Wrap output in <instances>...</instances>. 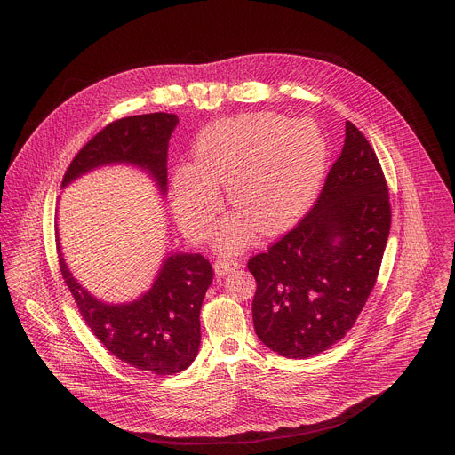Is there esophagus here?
<instances>
[{
    "label": "esophagus",
    "mask_w": 455,
    "mask_h": 455,
    "mask_svg": "<svg viewBox=\"0 0 455 455\" xmlns=\"http://www.w3.org/2000/svg\"><path fill=\"white\" fill-rule=\"evenodd\" d=\"M241 265L237 261H234V259H216L214 261V272L218 275H227L230 272H235Z\"/></svg>",
    "instance_id": "esophagus-1"
}]
</instances>
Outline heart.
Masks as SVG:
<instances>
[{
	"label": "heart",
	"instance_id": "1",
	"mask_svg": "<svg viewBox=\"0 0 455 455\" xmlns=\"http://www.w3.org/2000/svg\"><path fill=\"white\" fill-rule=\"evenodd\" d=\"M328 144L307 120L290 124L274 113L225 118L200 135L194 165L174 171V212L190 239H204L221 205L218 187L235 212L221 225L216 244L239 251L253 228L261 235L288 230L311 205L326 174Z\"/></svg>",
	"mask_w": 455,
	"mask_h": 455
}]
</instances>
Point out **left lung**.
<instances>
[{
	"instance_id": "left-lung-1",
	"label": "left lung",
	"mask_w": 455,
	"mask_h": 455,
	"mask_svg": "<svg viewBox=\"0 0 455 455\" xmlns=\"http://www.w3.org/2000/svg\"><path fill=\"white\" fill-rule=\"evenodd\" d=\"M388 230L381 165L347 120L342 153L313 209L268 251L250 257L259 340L286 358H309L342 340L376 284Z\"/></svg>"
}]
</instances>
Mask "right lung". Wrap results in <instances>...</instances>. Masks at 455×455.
Listing matches in <instances>:
<instances>
[{"instance_id":"obj_1","label":"right lung","mask_w":455,"mask_h":455,"mask_svg":"<svg viewBox=\"0 0 455 455\" xmlns=\"http://www.w3.org/2000/svg\"><path fill=\"white\" fill-rule=\"evenodd\" d=\"M176 124L172 113L135 115L108 124L76 155L62 187L95 167L132 164L148 171L165 194L167 148ZM59 268L88 328L120 362L167 376L181 372L196 358L202 340L200 309L214 275L202 253L167 255L151 290L127 304H106L88 293L70 274L60 251Z\"/></svg>"}]
</instances>
